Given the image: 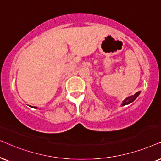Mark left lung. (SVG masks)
Listing matches in <instances>:
<instances>
[{"label":"left lung","mask_w":161,"mask_h":161,"mask_svg":"<svg viewBox=\"0 0 161 161\" xmlns=\"http://www.w3.org/2000/svg\"><path fill=\"white\" fill-rule=\"evenodd\" d=\"M140 93H141V91H138V92H137L136 93H135L133 96H129V97H127L126 99H124L121 105L124 106V105H127V104H130V103H132L137 97H138V96H139V94H140Z\"/></svg>","instance_id":"obj_1"}]
</instances>
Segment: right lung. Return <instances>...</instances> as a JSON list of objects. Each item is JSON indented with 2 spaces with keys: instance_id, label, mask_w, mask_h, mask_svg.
Masks as SVG:
<instances>
[{
  "instance_id": "obj_1",
  "label": "right lung",
  "mask_w": 161,
  "mask_h": 161,
  "mask_svg": "<svg viewBox=\"0 0 161 161\" xmlns=\"http://www.w3.org/2000/svg\"><path fill=\"white\" fill-rule=\"evenodd\" d=\"M34 108H37V107H34Z\"/></svg>"
}]
</instances>
